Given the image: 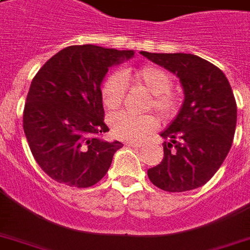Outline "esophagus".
<instances>
[{
	"instance_id": "1",
	"label": "esophagus",
	"mask_w": 250,
	"mask_h": 250,
	"mask_svg": "<svg viewBox=\"0 0 250 250\" xmlns=\"http://www.w3.org/2000/svg\"><path fill=\"white\" fill-rule=\"evenodd\" d=\"M125 145H127V146H129V148H135V149H139L143 146L141 144H135V143H127Z\"/></svg>"
}]
</instances>
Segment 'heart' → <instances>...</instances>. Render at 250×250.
Returning <instances> with one entry per match:
<instances>
[{
	"label": "heart",
	"instance_id": "1",
	"mask_svg": "<svg viewBox=\"0 0 250 250\" xmlns=\"http://www.w3.org/2000/svg\"><path fill=\"white\" fill-rule=\"evenodd\" d=\"M125 79L143 86L150 93L145 104V109L153 107L162 118H171L176 114L179 107L178 97L170 89L172 76L164 67L157 64H144L133 71L127 72ZM100 93L106 109H118L125 96V82L123 76L118 72L106 76L101 84ZM109 125L114 137L128 143H140L157 128L158 121L153 114L135 115L122 111L109 118Z\"/></svg>",
	"mask_w": 250,
	"mask_h": 250
}]
</instances>
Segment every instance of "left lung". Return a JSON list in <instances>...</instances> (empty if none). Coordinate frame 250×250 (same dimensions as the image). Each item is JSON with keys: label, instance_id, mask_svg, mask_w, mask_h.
<instances>
[{"label": "left lung", "instance_id": "8db88e82", "mask_svg": "<svg viewBox=\"0 0 250 250\" xmlns=\"http://www.w3.org/2000/svg\"><path fill=\"white\" fill-rule=\"evenodd\" d=\"M178 76L184 102L178 117L161 136L164 160L148 170L150 182L167 192L204 186L229 154L236 128L237 107L232 88L222 70L186 53L140 52Z\"/></svg>", "mask_w": 250, "mask_h": 250}]
</instances>
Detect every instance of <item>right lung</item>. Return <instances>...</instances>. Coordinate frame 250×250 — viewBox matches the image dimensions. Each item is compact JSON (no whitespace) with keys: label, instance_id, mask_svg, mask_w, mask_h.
<instances>
[{"label":"right lung","instance_id":"obj_1","mask_svg":"<svg viewBox=\"0 0 250 250\" xmlns=\"http://www.w3.org/2000/svg\"><path fill=\"white\" fill-rule=\"evenodd\" d=\"M133 54V50L72 45L53 56L33 78L23 129L33 158L53 180L88 188L106 175L123 144L100 139L109 131L101 83L109 67Z\"/></svg>","mask_w":250,"mask_h":250}]
</instances>
